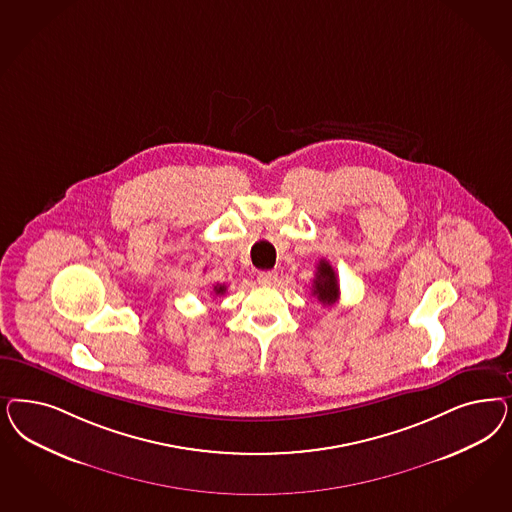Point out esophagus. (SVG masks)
I'll return each mask as SVG.
<instances>
[{"mask_svg":"<svg viewBox=\"0 0 512 512\" xmlns=\"http://www.w3.org/2000/svg\"><path fill=\"white\" fill-rule=\"evenodd\" d=\"M277 279H279L277 271H260V273H258V282H260V284H275Z\"/></svg>","mask_w":512,"mask_h":512,"instance_id":"34e87169","label":"esophagus"}]
</instances>
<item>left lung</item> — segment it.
Instances as JSON below:
<instances>
[{"mask_svg":"<svg viewBox=\"0 0 512 512\" xmlns=\"http://www.w3.org/2000/svg\"><path fill=\"white\" fill-rule=\"evenodd\" d=\"M313 296L318 297V301L324 307L335 305V301L339 299V282L337 275L333 271L330 262L320 260L316 265V275L313 281Z\"/></svg>","mask_w":512,"mask_h":512,"instance_id":"left-lung-1","label":"left lung"}]
</instances>
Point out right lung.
Returning <instances> with one entry per match:
<instances>
[{
	"label": "right lung",
	"mask_w": 512,
	"mask_h": 512,
	"mask_svg": "<svg viewBox=\"0 0 512 512\" xmlns=\"http://www.w3.org/2000/svg\"><path fill=\"white\" fill-rule=\"evenodd\" d=\"M213 292H215V296L226 294V284H216L215 288H213Z\"/></svg>",
	"instance_id": "add662e5"
}]
</instances>
